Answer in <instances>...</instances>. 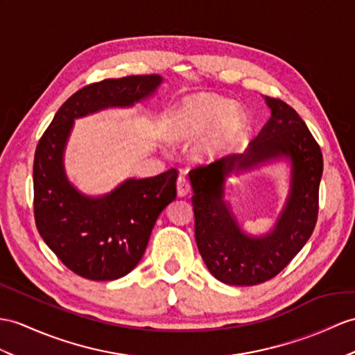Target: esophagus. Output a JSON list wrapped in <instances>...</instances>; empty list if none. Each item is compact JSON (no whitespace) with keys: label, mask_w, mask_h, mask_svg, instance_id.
<instances>
[{"label":"esophagus","mask_w":355,"mask_h":355,"mask_svg":"<svg viewBox=\"0 0 355 355\" xmlns=\"http://www.w3.org/2000/svg\"><path fill=\"white\" fill-rule=\"evenodd\" d=\"M176 187H178V196H180V197H184L189 191H191V185H189V180L184 175H180L178 178V185Z\"/></svg>","instance_id":"obj_1"}]
</instances>
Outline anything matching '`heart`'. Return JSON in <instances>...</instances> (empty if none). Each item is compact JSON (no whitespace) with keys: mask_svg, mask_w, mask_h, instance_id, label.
Wrapping results in <instances>:
<instances>
[{"mask_svg":"<svg viewBox=\"0 0 355 355\" xmlns=\"http://www.w3.org/2000/svg\"><path fill=\"white\" fill-rule=\"evenodd\" d=\"M243 123V111L211 94L189 99L179 116L180 134L184 137L196 138L207 132L196 149L198 158H214L229 148Z\"/></svg>","mask_w":355,"mask_h":355,"instance_id":"b5f03b06","label":"heart"}]
</instances>
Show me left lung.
Here are the masks:
<instances>
[{
  "mask_svg": "<svg viewBox=\"0 0 355 355\" xmlns=\"http://www.w3.org/2000/svg\"><path fill=\"white\" fill-rule=\"evenodd\" d=\"M265 101L271 117L244 153L189 171L198 252L214 277L233 286H253L275 277L304 247L318 220L321 148L291 105L277 98ZM277 157H289L293 166L287 205L270 234L248 237L223 202V182L233 171Z\"/></svg>",
  "mask_w": 355,
  "mask_h": 355,
  "instance_id": "1",
  "label": "left lung"
}]
</instances>
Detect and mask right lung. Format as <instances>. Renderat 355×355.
Instances as JSON below:
<instances>
[{
    "label": "right lung",
    "mask_w": 355,
    "mask_h": 355,
    "mask_svg": "<svg viewBox=\"0 0 355 355\" xmlns=\"http://www.w3.org/2000/svg\"><path fill=\"white\" fill-rule=\"evenodd\" d=\"M159 75L103 80L73 93L43 132L34 153V218L40 236L69 270L89 280H116L141 261L159 214L176 198L178 170L128 179L89 197L69 182L64 146L73 120L110 107H132L159 87Z\"/></svg>",
    "instance_id": "add662e5"
}]
</instances>
